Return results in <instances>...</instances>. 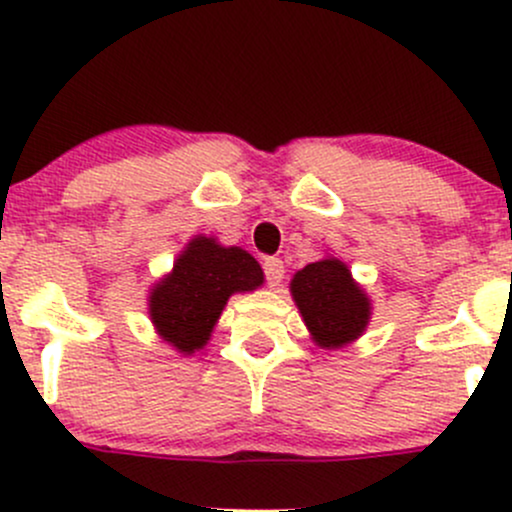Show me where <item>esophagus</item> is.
<instances>
[{
	"mask_svg": "<svg viewBox=\"0 0 512 512\" xmlns=\"http://www.w3.org/2000/svg\"><path fill=\"white\" fill-rule=\"evenodd\" d=\"M264 276H267V284L276 289V286H281V279H284V262L279 260V257H267L264 260Z\"/></svg>",
	"mask_w": 512,
	"mask_h": 512,
	"instance_id": "34e87169",
	"label": "esophagus"
}]
</instances>
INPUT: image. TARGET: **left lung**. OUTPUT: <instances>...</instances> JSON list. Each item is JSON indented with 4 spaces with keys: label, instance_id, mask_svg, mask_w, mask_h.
<instances>
[{
    "label": "left lung",
    "instance_id": "left-lung-1",
    "mask_svg": "<svg viewBox=\"0 0 512 512\" xmlns=\"http://www.w3.org/2000/svg\"><path fill=\"white\" fill-rule=\"evenodd\" d=\"M291 296L310 339L320 349H342L366 332L373 303L339 257L305 264L291 279Z\"/></svg>",
    "mask_w": 512,
    "mask_h": 512
}]
</instances>
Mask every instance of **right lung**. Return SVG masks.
I'll use <instances>...</instances> for the list:
<instances>
[{"instance_id":"add662e5","label":"right lung","mask_w":512,"mask_h":512,"mask_svg":"<svg viewBox=\"0 0 512 512\" xmlns=\"http://www.w3.org/2000/svg\"><path fill=\"white\" fill-rule=\"evenodd\" d=\"M262 284L260 262L248 250L226 248L214 236L199 233L149 289V320L163 342L192 356L209 344L228 298Z\"/></svg>"}]
</instances>
